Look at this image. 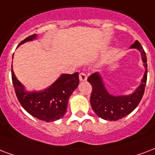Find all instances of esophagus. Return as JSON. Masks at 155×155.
Listing matches in <instances>:
<instances>
[{
  "mask_svg": "<svg viewBox=\"0 0 155 155\" xmlns=\"http://www.w3.org/2000/svg\"><path fill=\"white\" fill-rule=\"evenodd\" d=\"M79 77H80V81H85V80H87V75H86L84 72L80 73V75H79Z\"/></svg>",
  "mask_w": 155,
  "mask_h": 155,
  "instance_id": "obj_1",
  "label": "esophagus"
}]
</instances>
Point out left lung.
<instances>
[{"label":"left lung","instance_id":"1","mask_svg":"<svg viewBox=\"0 0 155 155\" xmlns=\"http://www.w3.org/2000/svg\"><path fill=\"white\" fill-rule=\"evenodd\" d=\"M130 48L137 49L140 52L141 59L146 68L140 86L134 91V93L129 95L114 96L106 89L102 79L98 72L93 73L88 78V81L92 85L90 97L92 109L97 116L103 120L115 121L122 119L135 110L143 97L147 80V59L146 52L138 41H136L130 46Z\"/></svg>","mask_w":155,"mask_h":155}]
</instances>
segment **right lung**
Wrapping results in <instances>:
<instances>
[{
  "label": "right lung",
  "instance_id": "obj_1",
  "mask_svg": "<svg viewBox=\"0 0 155 155\" xmlns=\"http://www.w3.org/2000/svg\"><path fill=\"white\" fill-rule=\"evenodd\" d=\"M35 38V34L30 35L21 41L18 46ZM11 75L15 93L21 106L31 115L45 122H54L63 117L67 112L68 99L80 82L78 72L72 75L62 74L51 86L43 91L28 92L18 80L13 68Z\"/></svg>",
  "mask_w": 155,
  "mask_h": 155
}]
</instances>
